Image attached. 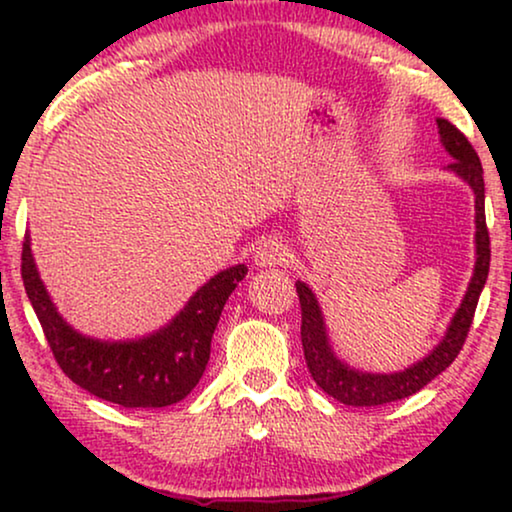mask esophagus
Masks as SVG:
<instances>
[{"instance_id":"esophagus-1","label":"esophagus","mask_w":512,"mask_h":512,"mask_svg":"<svg viewBox=\"0 0 512 512\" xmlns=\"http://www.w3.org/2000/svg\"><path fill=\"white\" fill-rule=\"evenodd\" d=\"M289 258V249L279 237H263L254 249V261L263 268H275V265H284Z\"/></svg>"}]
</instances>
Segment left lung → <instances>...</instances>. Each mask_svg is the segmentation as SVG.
Wrapping results in <instances>:
<instances>
[{
    "instance_id": "8db88e82",
    "label": "left lung",
    "mask_w": 512,
    "mask_h": 512,
    "mask_svg": "<svg viewBox=\"0 0 512 512\" xmlns=\"http://www.w3.org/2000/svg\"><path fill=\"white\" fill-rule=\"evenodd\" d=\"M438 132L440 142H443L445 151L454 158L447 170L459 174L468 186L473 188L475 195V268L471 284L464 300H461L457 314H454L450 326H447L445 338L440 345L433 349L429 356L417 361L415 366L401 370V373H363L347 363H342L338 356L333 354L331 345H328L326 324L321 317L319 303L314 293L305 282H296V291L300 298V314H303V326H300V338H303V352L307 368L314 377V382L333 396L335 401L354 405V408H368V405H384L401 401L417 394L419 389L426 387L433 377L443 373L450 363L457 359V354L464 347L468 338V328L473 324L475 307H478V298L482 293V286L487 282L489 275V233L485 221V179H482V165L475 149L468 142L461 130L454 128L450 121L438 118Z\"/></svg>"
}]
</instances>
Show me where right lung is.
Listing matches in <instances>:
<instances>
[{
    "label": "right lung",
    "mask_w": 512,
    "mask_h": 512,
    "mask_svg": "<svg viewBox=\"0 0 512 512\" xmlns=\"http://www.w3.org/2000/svg\"><path fill=\"white\" fill-rule=\"evenodd\" d=\"M20 275L51 352L69 380L102 401L123 408H165L191 394L205 373L212 335L230 293L247 275V265L214 275L160 331L139 340H95L60 317L30 249L23 242Z\"/></svg>",
    "instance_id": "add662e5"
}]
</instances>
